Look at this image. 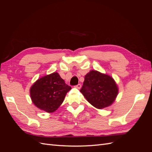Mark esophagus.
I'll list each match as a JSON object with an SVG mask.
<instances>
[{"label": "esophagus", "instance_id": "esophagus-1", "mask_svg": "<svg viewBox=\"0 0 152 152\" xmlns=\"http://www.w3.org/2000/svg\"><path fill=\"white\" fill-rule=\"evenodd\" d=\"M75 88H77V89H80V87H81V85H80V84H77V85H76V86H74Z\"/></svg>", "mask_w": 152, "mask_h": 152}]
</instances>
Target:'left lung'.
<instances>
[{
    "instance_id": "left-lung-1",
    "label": "left lung",
    "mask_w": 152,
    "mask_h": 152,
    "mask_svg": "<svg viewBox=\"0 0 152 152\" xmlns=\"http://www.w3.org/2000/svg\"><path fill=\"white\" fill-rule=\"evenodd\" d=\"M80 91L89 103L102 109L114 102L118 94V88L113 78L92 70L85 76Z\"/></svg>"
}]
</instances>
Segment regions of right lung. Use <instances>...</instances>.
<instances>
[{"label": "right lung", "mask_w": 152, "mask_h": 152, "mask_svg": "<svg viewBox=\"0 0 152 152\" xmlns=\"http://www.w3.org/2000/svg\"><path fill=\"white\" fill-rule=\"evenodd\" d=\"M71 89L58 73L54 72L37 80L30 89V96L37 107L51 113L61 104Z\"/></svg>", "instance_id": "add662e5"}]
</instances>
